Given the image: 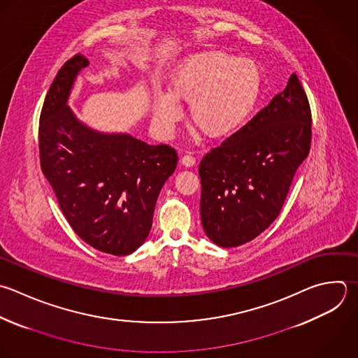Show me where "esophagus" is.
Masks as SVG:
<instances>
[{
	"instance_id": "1",
	"label": "esophagus",
	"mask_w": 358,
	"mask_h": 358,
	"mask_svg": "<svg viewBox=\"0 0 358 358\" xmlns=\"http://www.w3.org/2000/svg\"><path fill=\"white\" fill-rule=\"evenodd\" d=\"M180 162H182L183 166H187V168H189V166H193V165L196 164V158H194L193 155H190V154H186V155L182 157Z\"/></svg>"
}]
</instances>
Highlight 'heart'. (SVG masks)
<instances>
[{
	"label": "heart",
	"instance_id": "b5f03b06",
	"mask_svg": "<svg viewBox=\"0 0 358 358\" xmlns=\"http://www.w3.org/2000/svg\"><path fill=\"white\" fill-rule=\"evenodd\" d=\"M262 85V70L253 60L221 50L192 55L173 71L169 94L154 99L155 129L162 137H169L182 119L179 102H185L192 123L207 137H229L253 113Z\"/></svg>",
	"mask_w": 358,
	"mask_h": 358
}]
</instances>
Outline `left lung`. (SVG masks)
Instances as JSON below:
<instances>
[{
  "mask_svg": "<svg viewBox=\"0 0 358 358\" xmlns=\"http://www.w3.org/2000/svg\"><path fill=\"white\" fill-rule=\"evenodd\" d=\"M310 109L296 74L241 130L200 162V215L206 235L235 248L278 217L310 147Z\"/></svg>",
  "mask_w": 358,
  "mask_h": 358,
  "instance_id": "left-lung-1",
  "label": "left lung"
}]
</instances>
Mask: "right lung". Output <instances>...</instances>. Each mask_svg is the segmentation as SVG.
<instances>
[{
    "instance_id": "right-lung-1",
    "label": "right lung",
    "mask_w": 358,
    "mask_h": 358,
    "mask_svg": "<svg viewBox=\"0 0 358 358\" xmlns=\"http://www.w3.org/2000/svg\"><path fill=\"white\" fill-rule=\"evenodd\" d=\"M81 55L57 73L43 103L39 150L43 175L76 234L115 256L137 250L150 235L155 203L178 155L127 133H103L83 123L69 106Z\"/></svg>"
}]
</instances>
